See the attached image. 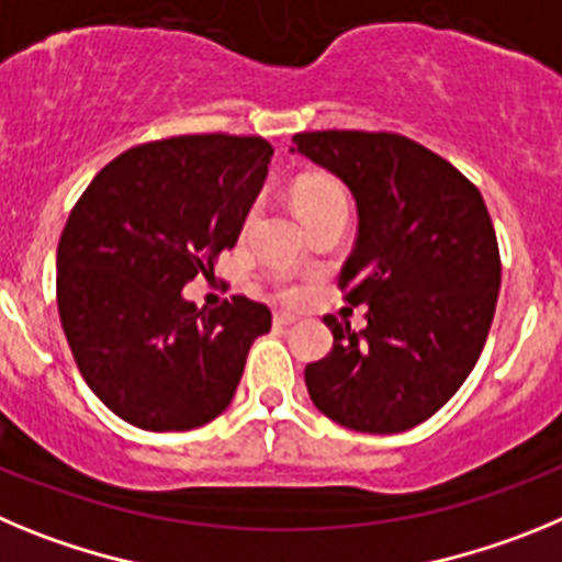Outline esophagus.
Segmentation results:
<instances>
[{
  "mask_svg": "<svg viewBox=\"0 0 562 562\" xmlns=\"http://www.w3.org/2000/svg\"><path fill=\"white\" fill-rule=\"evenodd\" d=\"M293 322H296V316H293V313H274L277 327H288V325H293Z\"/></svg>",
  "mask_w": 562,
  "mask_h": 562,
  "instance_id": "obj_1",
  "label": "esophagus"
}]
</instances>
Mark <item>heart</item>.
<instances>
[{
  "label": "heart",
  "mask_w": 562,
  "mask_h": 562,
  "mask_svg": "<svg viewBox=\"0 0 562 562\" xmlns=\"http://www.w3.org/2000/svg\"><path fill=\"white\" fill-rule=\"evenodd\" d=\"M293 206L300 215H305V212L322 210V206H347V195H344V187L330 176H307L293 187ZM282 293L293 296V291Z\"/></svg>",
  "instance_id": "b5f03b06"
}]
</instances>
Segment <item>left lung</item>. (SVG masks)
Returning a JSON list of instances; mask_svg holds the SVG:
<instances>
[{"label":"left lung","instance_id":"left-lung-1","mask_svg":"<svg viewBox=\"0 0 562 562\" xmlns=\"http://www.w3.org/2000/svg\"><path fill=\"white\" fill-rule=\"evenodd\" d=\"M356 199L358 237L338 288L367 327L325 316L333 350L305 367L311 401L361 434L426 423L473 372L493 325L502 260L482 193L401 134L311 131L293 148Z\"/></svg>","mask_w":562,"mask_h":562}]
</instances>
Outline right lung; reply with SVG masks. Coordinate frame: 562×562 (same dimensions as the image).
Returning a JSON list of instances; mask_svg holds the SVG:
<instances>
[{
    "mask_svg": "<svg viewBox=\"0 0 562 562\" xmlns=\"http://www.w3.org/2000/svg\"><path fill=\"white\" fill-rule=\"evenodd\" d=\"M260 136L136 145L86 187L58 244V313L80 375L125 423L190 431L232 403L271 311L232 296L199 311L181 288L224 249L269 176Z\"/></svg>",
    "mask_w": 562,
    "mask_h": 562,
    "instance_id": "obj_1",
    "label": "right lung"
}]
</instances>
